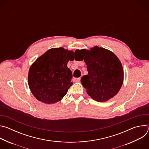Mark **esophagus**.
Instances as JSON below:
<instances>
[{"label":"esophagus","mask_w":149,"mask_h":149,"mask_svg":"<svg viewBox=\"0 0 149 149\" xmlns=\"http://www.w3.org/2000/svg\"><path fill=\"white\" fill-rule=\"evenodd\" d=\"M81 81V78H75L73 79V81L74 82H79Z\"/></svg>","instance_id":"esophagus-1"}]
</instances>
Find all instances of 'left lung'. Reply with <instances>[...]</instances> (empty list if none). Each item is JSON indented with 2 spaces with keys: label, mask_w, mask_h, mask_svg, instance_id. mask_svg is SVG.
<instances>
[{
  "label": "left lung",
  "mask_w": 149,
  "mask_h": 149,
  "mask_svg": "<svg viewBox=\"0 0 149 149\" xmlns=\"http://www.w3.org/2000/svg\"><path fill=\"white\" fill-rule=\"evenodd\" d=\"M82 55L87 65L88 75L81 82L87 93L98 102L108 101L120 90L124 78L121 63L111 51L97 46L90 51L76 50L74 54Z\"/></svg>",
  "instance_id": "1"
}]
</instances>
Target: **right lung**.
<instances>
[{
	"mask_svg": "<svg viewBox=\"0 0 149 149\" xmlns=\"http://www.w3.org/2000/svg\"><path fill=\"white\" fill-rule=\"evenodd\" d=\"M73 60V51L56 48L49 49L34 62L29 68L28 85L38 100L53 104L66 95L72 85L67 63Z\"/></svg>",
	"mask_w": 149,
	"mask_h": 149,
	"instance_id": "right-lung-1",
	"label": "right lung"
}]
</instances>
